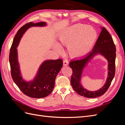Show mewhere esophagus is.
I'll use <instances>...</instances> for the list:
<instances>
[{
	"mask_svg": "<svg viewBox=\"0 0 125 125\" xmlns=\"http://www.w3.org/2000/svg\"><path fill=\"white\" fill-rule=\"evenodd\" d=\"M69 63V62H68V60L67 59H65L63 60V66H67L68 65Z\"/></svg>",
	"mask_w": 125,
	"mask_h": 125,
	"instance_id": "34e87169",
	"label": "esophagus"
}]
</instances>
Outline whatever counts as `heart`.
I'll return each instance as SVG.
<instances>
[{"instance_id": "b5f03b06", "label": "heart", "mask_w": 125, "mask_h": 125, "mask_svg": "<svg viewBox=\"0 0 125 125\" xmlns=\"http://www.w3.org/2000/svg\"><path fill=\"white\" fill-rule=\"evenodd\" d=\"M96 30L84 24L72 25L59 37L60 43L68 46V52L73 58H81L91 50L97 39ZM57 50L59 47L56 46Z\"/></svg>"}]
</instances>
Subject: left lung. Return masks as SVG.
<instances>
[{"label": "left lung", "mask_w": 125, "mask_h": 125, "mask_svg": "<svg viewBox=\"0 0 125 125\" xmlns=\"http://www.w3.org/2000/svg\"><path fill=\"white\" fill-rule=\"evenodd\" d=\"M100 53L105 57L109 62V77L105 85L96 92H89L84 89L80 84L81 74L83 69L93 57ZM116 47L112 37L107 30L104 27L102 28L93 50L85 57L72 60L69 66L73 69L71 77V84L73 90L81 96L88 98H95L100 96L107 91L115 74Z\"/></svg>", "instance_id": "obj_1"}]
</instances>
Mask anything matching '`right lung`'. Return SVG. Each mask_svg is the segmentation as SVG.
<instances>
[{
    "label": "right lung",
    "instance_id": "1",
    "mask_svg": "<svg viewBox=\"0 0 125 125\" xmlns=\"http://www.w3.org/2000/svg\"><path fill=\"white\" fill-rule=\"evenodd\" d=\"M45 25L46 23L44 22L36 23L31 22L22 26L14 37L9 54L11 75L13 81L25 95L35 99L46 97L52 93L54 88L56 77L62 67V60L59 59L45 61L41 66L34 80L27 82L21 77L16 47L26 30L31 26H42Z\"/></svg>",
    "mask_w": 125,
    "mask_h": 125
}]
</instances>
